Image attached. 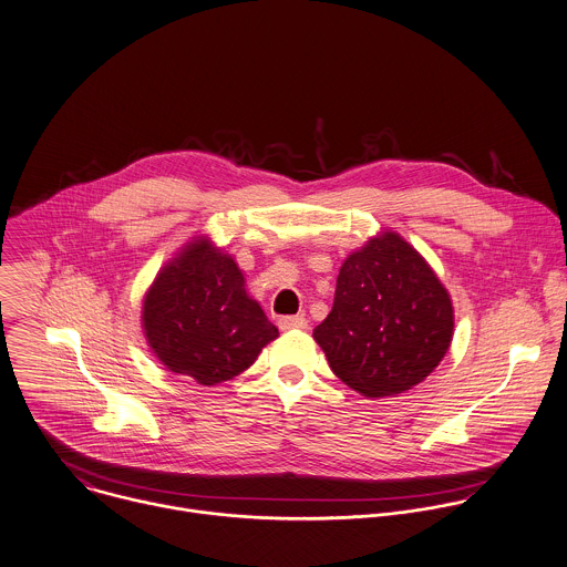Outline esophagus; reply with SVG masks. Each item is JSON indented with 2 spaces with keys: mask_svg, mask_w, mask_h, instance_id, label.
Here are the masks:
<instances>
[{
  "mask_svg": "<svg viewBox=\"0 0 567 567\" xmlns=\"http://www.w3.org/2000/svg\"><path fill=\"white\" fill-rule=\"evenodd\" d=\"M279 328L284 332L288 330H306L308 328V319L303 315H297V317H281L279 319Z\"/></svg>",
  "mask_w": 567,
  "mask_h": 567,
  "instance_id": "34e87169",
  "label": "esophagus"
}]
</instances>
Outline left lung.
Listing matches in <instances>:
<instances>
[{
    "mask_svg": "<svg viewBox=\"0 0 567 567\" xmlns=\"http://www.w3.org/2000/svg\"><path fill=\"white\" fill-rule=\"evenodd\" d=\"M453 301L429 261L395 230L350 252L332 312L312 332L332 372L378 400L420 384L453 341Z\"/></svg>",
    "mask_w": 567,
    "mask_h": 567,
    "instance_id": "left-lung-1",
    "label": "left lung"
}]
</instances>
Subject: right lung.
I'll return each instance as SVG.
<instances>
[{
  "label": "right lung",
  "mask_w": 567,
  "mask_h": 567,
  "mask_svg": "<svg viewBox=\"0 0 567 567\" xmlns=\"http://www.w3.org/2000/svg\"><path fill=\"white\" fill-rule=\"evenodd\" d=\"M141 321L152 354L176 377L204 386L239 377L279 337L246 292L235 257L208 235L189 239L158 270Z\"/></svg>",
  "instance_id": "1"
}]
</instances>
